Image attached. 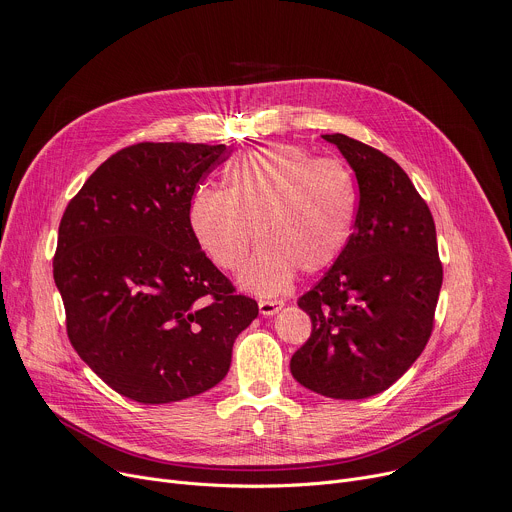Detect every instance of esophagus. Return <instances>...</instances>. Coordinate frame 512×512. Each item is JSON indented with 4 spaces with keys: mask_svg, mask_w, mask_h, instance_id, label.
<instances>
[{
    "mask_svg": "<svg viewBox=\"0 0 512 512\" xmlns=\"http://www.w3.org/2000/svg\"><path fill=\"white\" fill-rule=\"evenodd\" d=\"M284 306V302L280 300H259V312L263 316H273L275 312H280Z\"/></svg>",
    "mask_w": 512,
    "mask_h": 512,
    "instance_id": "1",
    "label": "esophagus"
}]
</instances>
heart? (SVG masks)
<instances>
[{"instance_id":"b5f03b06","label":"heart","mask_w":512,"mask_h":512,"mask_svg":"<svg viewBox=\"0 0 512 512\" xmlns=\"http://www.w3.org/2000/svg\"><path fill=\"white\" fill-rule=\"evenodd\" d=\"M224 183V190L200 188L192 196L190 226L222 271H239L255 237L263 241L241 275L249 292L282 294L298 269L329 267L351 241L359 190L353 171L337 159H316L294 145H265L232 161Z\"/></svg>"}]
</instances>
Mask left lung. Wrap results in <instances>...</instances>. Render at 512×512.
Instances as JSON below:
<instances>
[{
  "label": "left lung",
  "instance_id": "obj_1",
  "mask_svg": "<svg viewBox=\"0 0 512 512\" xmlns=\"http://www.w3.org/2000/svg\"><path fill=\"white\" fill-rule=\"evenodd\" d=\"M355 171L359 208L349 245L298 306L312 333L292 355L304 388L361 400L390 388L423 353L443 284L427 202L404 169L345 134H322Z\"/></svg>",
  "mask_w": 512,
  "mask_h": 512
}]
</instances>
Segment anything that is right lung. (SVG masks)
Wrapping results in <instances>:
<instances>
[{
  "instance_id": "1",
  "label": "right lung",
  "mask_w": 512,
  "mask_h": 512,
  "mask_svg": "<svg viewBox=\"0 0 512 512\" xmlns=\"http://www.w3.org/2000/svg\"><path fill=\"white\" fill-rule=\"evenodd\" d=\"M224 145L138 143L69 202L53 261L67 335L118 394L167 404L214 388L257 318L198 245L190 202Z\"/></svg>"
}]
</instances>
